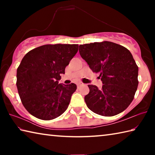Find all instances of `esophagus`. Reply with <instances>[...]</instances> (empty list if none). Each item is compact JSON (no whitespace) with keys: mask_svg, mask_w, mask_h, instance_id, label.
I'll list each match as a JSON object with an SVG mask.
<instances>
[{"mask_svg":"<svg viewBox=\"0 0 155 155\" xmlns=\"http://www.w3.org/2000/svg\"><path fill=\"white\" fill-rule=\"evenodd\" d=\"M82 84H83V83H81V82H80V83H78L77 84V87H79V86H80V85H82Z\"/></svg>","mask_w":155,"mask_h":155,"instance_id":"esophagus-1","label":"esophagus"}]
</instances>
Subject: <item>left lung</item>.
Instances as JSON below:
<instances>
[{
    "label": "left lung",
    "mask_w": 155,
    "mask_h": 155,
    "mask_svg": "<svg viewBox=\"0 0 155 155\" xmlns=\"http://www.w3.org/2000/svg\"><path fill=\"white\" fill-rule=\"evenodd\" d=\"M79 53L93 72L99 73L102 88L88 85L85 96L91 111L103 116H114L127 108L138 86V66L125 47L104 41L81 44Z\"/></svg>",
    "instance_id": "obj_1"
}]
</instances>
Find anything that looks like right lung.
<instances>
[{
  "mask_svg": "<svg viewBox=\"0 0 155 155\" xmlns=\"http://www.w3.org/2000/svg\"><path fill=\"white\" fill-rule=\"evenodd\" d=\"M78 44H46L31 50L17 69L16 85L23 106L37 118L51 120L68 109L77 85L59 84Z\"/></svg>",
  "mask_w": 155,
  "mask_h": 155,
  "instance_id": "right-lung-1",
  "label": "right lung"
}]
</instances>
